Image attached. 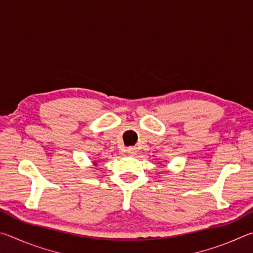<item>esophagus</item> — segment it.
Segmentation results:
<instances>
[{
  "label": "esophagus",
  "instance_id": "esophagus-1",
  "mask_svg": "<svg viewBox=\"0 0 253 253\" xmlns=\"http://www.w3.org/2000/svg\"><path fill=\"white\" fill-rule=\"evenodd\" d=\"M136 148L135 147H128L127 148V153L129 154V155H136Z\"/></svg>",
  "mask_w": 253,
  "mask_h": 253
}]
</instances>
